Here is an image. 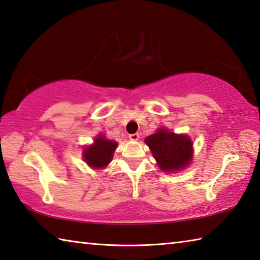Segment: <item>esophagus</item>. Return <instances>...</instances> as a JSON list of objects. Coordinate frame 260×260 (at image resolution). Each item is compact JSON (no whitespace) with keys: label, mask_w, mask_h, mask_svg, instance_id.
I'll return each mask as SVG.
<instances>
[{"label":"esophagus","mask_w":260,"mask_h":260,"mask_svg":"<svg viewBox=\"0 0 260 260\" xmlns=\"http://www.w3.org/2000/svg\"><path fill=\"white\" fill-rule=\"evenodd\" d=\"M128 138H129V140H132V141H138V140L140 139V134H139V133L129 134V135H128Z\"/></svg>","instance_id":"esophagus-1"}]
</instances>
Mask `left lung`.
<instances>
[{
	"mask_svg": "<svg viewBox=\"0 0 260 260\" xmlns=\"http://www.w3.org/2000/svg\"><path fill=\"white\" fill-rule=\"evenodd\" d=\"M145 143L164 172H174L187 166L192 157V142L186 135L159 129L148 136Z\"/></svg>",
	"mask_w": 260,
	"mask_h": 260,
	"instance_id": "left-lung-1",
	"label": "left lung"
}]
</instances>
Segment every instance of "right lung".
I'll return each instance as SVG.
<instances>
[{"label": "right lung", "instance_id": "1", "mask_svg": "<svg viewBox=\"0 0 260 260\" xmlns=\"http://www.w3.org/2000/svg\"><path fill=\"white\" fill-rule=\"evenodd\" d=\"M117 146L115 141L107 140L103 135H99L94 140V144L84 150V159L89 166L103 168L111 161L112 154Z\"/></svg>", "mask_w": 260, "mask_h": 260}]
</instances>
